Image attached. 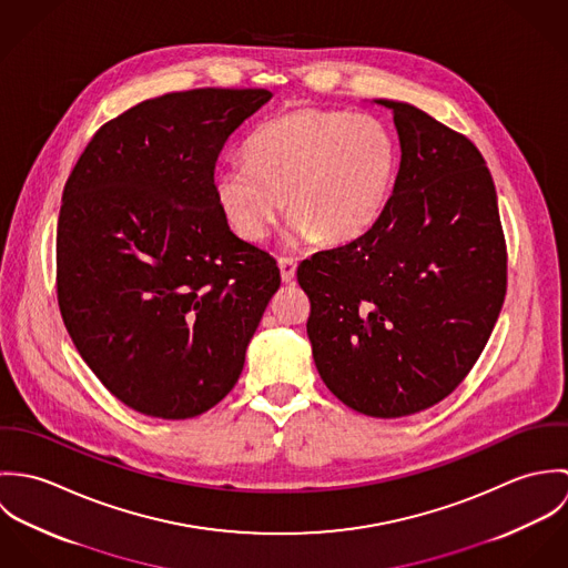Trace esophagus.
Segmentation results:
<instances>
[{
  "mask_svg": "<svg viewBox=\"0 0 568 568\" xmlns=\"http://www.w3.org/2000/svg\"><path fill=\"white\" fill-rule=\"evenodd\" d=\"M277 266H280V273H282V282L291 284L295 280L297 262L293 257H277Z\"/></svg>",
  "mask_w": 568,
  "mask_h": 568,
  "instance_id": "esophagus-1",
  "label": "esophagus"
}]
</instances>
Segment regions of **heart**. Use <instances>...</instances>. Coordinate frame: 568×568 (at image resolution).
<instances>
[{
	"mask_svg": "<svg viewBox=\"0 0 568 568\" xmlns=\"http://www.w3.org/2000/svg\"><path fill=\"white\" fill-rule=\"evenodd\" d=\"M244 158L216 165L212 190L246 243L271 234L284 194L288 243H352L378 223L398 174V142L381 118L317 106L264 122Z\"/></svg>",
	"mask_w": 568,
	"mask_h": 568,
	"instance_id": "1",
	"label": "heart"
}]
</instances>
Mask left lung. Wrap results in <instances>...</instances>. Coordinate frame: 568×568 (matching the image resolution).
Instances as JSON below:
<instances>
[{"label":"left lung","instance_id":"obj_1","mask_svg":"<svg viewBox=\"0 0 568 568\" xmlns=\"http://www.w3.org/2000/svg\"><path fill=\"white\" fill-rule=\"evenodd\" d=\"M392 109L400 170L378 223L297 268L325 387L372 417L437 405L486 347L507 288L491 174L477 146L422 109Z\"/></svg>","mask_w":568,"mask_h":568}]
</instances>
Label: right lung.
I'll list each match as a JSON object with an SVG mask.
<instances>
[{
  "mask_svg": "<svg viewBox=\"0 0 568 568\" xmlns=\"http://www.w3.org/2000/svg\"><path fill=\"white\" fill-rule=\"evenodd\" d=\"M271 95L210 87L144 100L100 126L65 183L63 322L98 381L144 415L219 405L280 288L275 260L230 230L212 190L225 142Z\"/></svg>",
  "mask_w": 568,
  "mask_h": 568,
  "instance_id": "add662e5",
  "label": "right lung"
}]
</instances>
